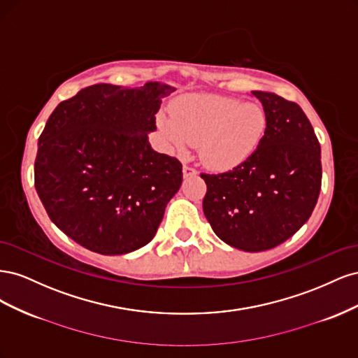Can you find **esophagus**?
I'll return each instance as SVG.
<instances>
[{"label":"esophagus","instance_id":"esophagus-1","mask_svg":"<svg viewBox=\"0 0 358 358\" xmlns=\"http://www.w3.org/2000/svg\"><path fill=\"white\" fill-rule=\"evenodd\" d=\"M182 171H183V178H189V176H196L197 175V171L194 170L192 167H189V166H183Z\"/></svg>","mask_w":358,"mask_h":358}]
</instances>
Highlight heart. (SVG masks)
Segmentation results:
<instances>
[{"label": "heart", "mask_w": 358, "mask_h": 358, "mask_svg": "<svg viewBox=\"0 0 358 358\" xmlns=\"http://www.w3.org/2000/svg\"><path fill=\"white\" fill-rule=\"evenodd\" d=\"M158 127L169 148L187 154L199 145L203 164L215 171L239 167L262 145L267 116L262 106L218 95H188L175 103L171 115L161 113Z\"/></svg>", "instance_id": "heart-1"}]
</instances>
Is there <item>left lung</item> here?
Segmentation results:
<instances>
[{"mask_svg": "<svg viewBox=\"0 0 358 358\" xmlns=\"http://www.w3.org/2000/svg\"><path fill=\"white\" fill-rule=\"evenodd\" d=\"M267 129L243 164L201 175L208 192L203 212L222 242L246 252L267 251L300 230L321 189V148L300 106L273 92L252 91Z\"/></svg>", "mask_w": 358, "mask_h": 358, "instance_id": "1", "label": "left lung"}]
</instances>
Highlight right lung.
Wrapping results in <instances>:
<instances>
[{
	"instance_id": "right-lung-1",
	"label": "right lung",
	"mask_w": 358,
	"mask_h": 358,
	"mask_svg": "<svg viewBox=\"0 0 358 358\" xmlns=\"http://www.w3.org/2000/svg\"><path fill=\"white\" fill-rule=\"evenodd\" d=\"M175 88L92 85L58 104L38 138L34 179L50 221L92 252L122 255L154 239L182 164L150 148Z\"/></svg>"
}]
</instances>
